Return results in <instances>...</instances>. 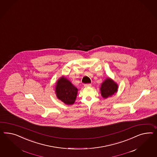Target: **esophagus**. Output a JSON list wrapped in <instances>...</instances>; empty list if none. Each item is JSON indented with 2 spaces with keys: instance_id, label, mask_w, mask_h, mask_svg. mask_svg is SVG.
Returning a JSON list of instances; mask_svg holds the SVG:
<instances>
[{
  "instance_id": "34e87169",
  "label": "esophagus",
  "mask_w": 157,
  "mask_h": 157,
  "mask_svg": "<svg viewBox=\"0 0 157 157\" xmlns=\"http://www.w3.org/2000/svg\"><path fill=\"white\" fill-rule=\"evenodd\" d=\"M91 86V84L90 83H87V84H85V87H90Z\"/></svg>"
}]
</instances>
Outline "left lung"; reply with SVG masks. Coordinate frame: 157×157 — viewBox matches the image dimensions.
Segmentation results:
<instances>
[{"label":"left lung","mask_w":157,"mask_h":157,"mask_svg":"<svg viewBox=\"0 0 157 157\" xmlns=\"http://www.w3.org/2000/svg\"><path fill=\"white\" fill-rule=\"evenodd\" d=\"M118 88V86L117 83L111 78H107L102 83L100 88L102 97L107 98L109 97H111L117 92Z\"/></svg>","instance_id":"obj_1"}]
</instances>
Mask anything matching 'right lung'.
Instances as JSON below:
<instances>
[{
	"label": "right lung",
	"instance_id": "obj_1",
	"mask_svg": "<svg viewBox=\"0 0 157 157\" xmlns=\"http://www.w3.org/2000/svg\"><path fill=\"white\" fill-rule=\"evenodd\" d=\"M55 93L57 98L66 105H71L76 100L78 89L71 82L64 76L59 79L55 87Z\"/></svg>",
	"mask_w": 157,
	"mask_h": 157
}]
</instances>
